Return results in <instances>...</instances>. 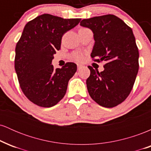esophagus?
Returning <instances> with one entry per match:
<instances>
[{
	"label": "esophagus",
	"mask_w": 151,
	"mask_h": 151,
	"mask_svg": "<svg viewBox=\"0 0 151 151\" xmlns=\"http://www.w3.org/2000/svg\"><path fill=\"white\" fill-rule=\"evenodd\" d=\"M81 68V66L79 65H77V70H79Z\"/></svg>",
	"instance_id": "1"
}]
</instances>
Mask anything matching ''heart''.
<instances>
[{
    "label": "heart",
    "instance_id": "obj_1",
    "mask_svg": "<svg viewBox=\"0 0 151 151\" xmlns=\"http://www.w3.org/2000/svg\"><path fill=\"white\" fill-rule=\"evenodd\" d=\"M81 30H82V29H81ZM74 58L76 60H77V61H79V62L81 61V60H82V59H83L82 55H79V54H76V55H74Z\"/></svg>",
    "mask_w": 151,
    "mask_h": 151
}]
</instances>
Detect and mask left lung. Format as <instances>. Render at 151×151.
<instances>
[{
	"label": "left lung",
	"mask_w": 151,
	"mask_h": 151,
	"mask_svg": "<svg viewBox=\"0 0 151 151\" xmlns=\"http://www.w3.org/2000/svg\"><path fill=\"white\" fill-rule=\"evenodd\" d=\"M80 25L93 32L91 58L106 62L101 72L88 67L87 90L98 104L112 108L128 97L138 72L139 53L132 29L114 15L84 19Z\"/></svg>",
	"instance_id": "8db88e82"
}]
</instances>
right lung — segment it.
Returning a JSON list of instances; mask_svg holds the SVG:
<instances>
[{"mask_svg":"<svg viewBox=\"0 0 151 151\" xmlns=\"http://www.w3.org/2000/svg\"><path fill=\"white\" fill-rule=\"evenodd\" d=\"M80 20L42 14L24 27L15 47V70L22 92L35 104L49 108L65 96L77 65L67 62L54 69L52 61L60 49L62 35Z\"/></svg>","mask_w":151,"mask_h":151,"instance_id":"add662e5","label":"right lung"}]
</instances>
